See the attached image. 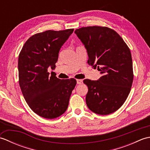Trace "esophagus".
<instances>
[{
    "label": "esophagus",
    "mask_w": 150,
    "mask_h": 150,
    "mask_svg": "<svg viewBox=\"0 0 150 150\" xmlns=\"http://www.w3.org/2000/svg\"><path fill=\"white\" fill-rule=\"evenodd\" d=\"M77 84H82V83H83V81H82V79H77Z\"/></svg>",
    "instance_id": "obj_1"
}]
</instances>
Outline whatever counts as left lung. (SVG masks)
Wrapping results in <instances>:
<instances>
[{
    "label": "left lung",
    "instance_id": "8db88e82",
    "mask_svg": "<svg viewBox=\"0 0 150 150\" xmlns=\"http://www.w3.org/2000/svg\"><path fill=\"white\" fill-rule=\"evenodd\" d=\"M75 33L86 49L88 63L100 71L97 81L84 80L88 88L86 103L98 115H109L122 106L131 90L133 74L132 54L115 31L107 27L89 26Z\"/></svg>",
    "mask_w": 150,
    "mask_h": 150
}]
</instances>
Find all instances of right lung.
<instances>
[{
	"mask_svg": "<svg viewBox=\"0 0 150 150\" xmlns=\"http://www.w3.org/2000/svg\"><path fill=\"white\" fill-rule=\"evenodd\" d=\"M73 29L47 30L31 36L25 42L18 60L19 85L27 104L45 119L60 117L66 111L77 81L61 80L49 68H55L62 46Z\"/></svg>",
	"mask_w": 150,
	"mask_h": 150,
	"instance_id": "add662e5",
	"label": "right lung"
}]
</instances>
